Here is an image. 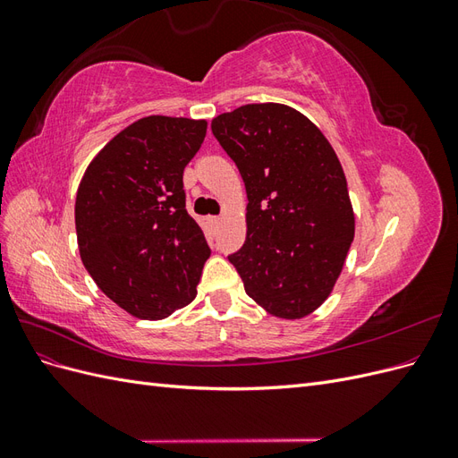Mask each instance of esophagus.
<instances>
[{"label":"esophagus","instance_id":"obj_1","mask_svg":"<svg viewBox=\"0 0 458 458\" xmlns=\"http://www.w3.org/2000/svg\"><path fill=\"white\" fill-rule=\"evenodd\" d=\"M210 224H212L214 227H217V225L221 224V217H210Z\"/></svg>","mask_w":458,"mask_h":458}]
</instances>
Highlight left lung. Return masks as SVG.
Segmentation results:
<instances>
[{
    "label": "left lung",
    "instance_id": "8db88e82",
    "mask_svg": "<svg viewBox=\"0 0 458 458\" xmlns=\"http://www.w3.org/2000/svg\"><path fill=\"white\" fill-rule=\"evenodd\" d=\"M212 131L246 187V241L229 256L246 294L273 317H308L330 296L355 234L335 148L281 103L242 105Z\"/></svg>",
    "mask_w": 458,
    "mask_h": 458
}]
</instances>
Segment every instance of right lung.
Instances as JSON below:
<instances>
[{
  "instance_id": "obj_1",
  "label": "right lung",
  "mask_w": 458,
  "mask_h": 458,
  "mask_svg": "<svg viewBox=\"0 0 458 458\" xmlns=\"http://www.w3.org/2000/svg\"><path fill=\"white\" fill-rule=\"evenodd\" d=\"M208 122L147 116L89 162L76 192L80 258L93 281L137 318L157 321L197 296L210 248L187 214L183 170Z\"/></svg>"
}]
</instances>
